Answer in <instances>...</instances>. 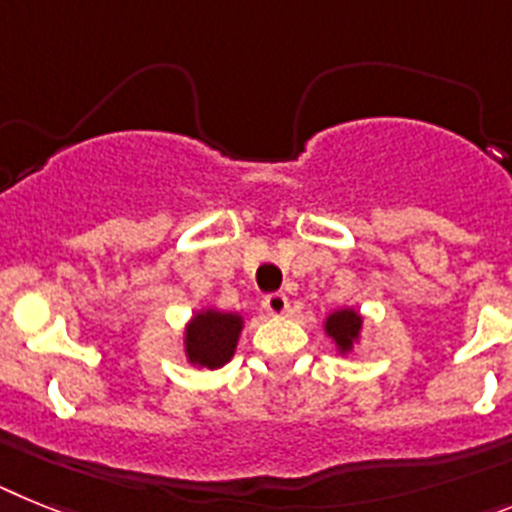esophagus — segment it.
<instances>
[{"label":"esophagus","instance_id":"esophagus-1","mask_svg":"<svg viewBox=\"0 0 512 512\" xmlns=\"http://www.w3.org/2000/svg\"><path fill=\"white\" fill-rule=\"evenodd\" d=\"M262 309L268 311V314H273V317H278V314H286L288 311V296L281 291L275 293H265L262 296Z\"/></svg>","mask_w":512,"mask_h":512}]
</instances>
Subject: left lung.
Returning a JSON list of instances; mask_svg holds the SVG:
<instances>
[{"mask_svg":"<svg viewBox=\"0 0 512 512\" xmlns=\"http://www.w3.org/2000/svg\"><path fill=\"white\" fill-rule=\"evenodd\" d=\"M361 332V317L350 309H342L330 314L327 319V335L335 337V342L340 345V350L353 348V340Z\"/></svg>","mask_w":512,"mask_h":512,"instance_id":"1","label":"left lung"}]
</instances>
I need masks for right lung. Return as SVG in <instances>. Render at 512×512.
<instances>
[{
	"instance_id": "obj_1",
	"label": "right lung",
	"mask_w": 512,
	"mask_h": 512,
	"mask_svg": "<svg viewBox=\"0 0 512 512\" xmlns=\"http://www.w3.org/2000/svg\"><path fill=\"white\" fill-rule=\"evenodd\" d=\"M242 332V319L237 314H224V311H201L195 314L188 324L185 335V348L188 358L195 366L221 368L229 363L237 348V337Z\"/></svg>"
}]
</instances>
